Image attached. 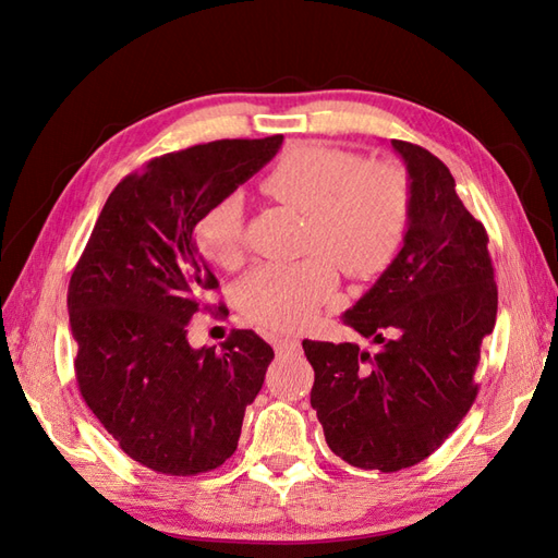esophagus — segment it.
I'll use <instances>...</instances> for the list:
<instances>
[{"mask_svg": "<svg viewBox=\"0 0 558 558\" xmlns=\"http://www.w3.org/2000/svg\"><path fill=\"white\" fill-rule=\"evenodd\" d=\"M271 345H275L277 352H291V350L301 348V341H298V338H291V336H275V338H271Z\"/></svg>", "mask_w": 558, "mask_h": 558, "instance_id": "34e87169", "label": "esophagus"}]
</instances>
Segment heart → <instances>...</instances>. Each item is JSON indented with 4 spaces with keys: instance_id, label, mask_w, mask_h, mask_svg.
<instances>
[{
    "instance_id": "b5f03b06",
    "label": "heart",
    "mask_w": 558,
    "mask_h": 558,
    "mask_svg": "<svg viewBox=\"0 0 558 558\" xmlns=\"http://www.w3.org/2000/svg\"><path fill=\"white\" fill-rule=\"evenodd\" d=\"M263 194L303 213L295 263H265L239 283V305L271 329H298L317 315L336 287V267L369 277L398 253L410 222V180L396 162L360 160L343 148L301 142L289 146L260 180ZM243 213L236 196L215 201L194 227L198 251L229 267L241 257Z\"/></svg>"
}]
</instances>
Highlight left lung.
<instances>
[{"mask_svg":"<svg viewBox=\"0 0 558 558\" xmlns=\"http://www.w3.org/2000/svg\"><path fill=\"white\" fill-rule=\"evenodd\" d=\"M392 148L410 172L404 246L343 315L378 350L303 341L326 445L350 466L384 473L430 457L466 416L497 319L490 239L457 196L452 172L416 144L392 140Z\"/></svg>","mask_w":558,"mask_h":558,"instance_id":"left-lung-1","label":"left lung"}]
</instances>
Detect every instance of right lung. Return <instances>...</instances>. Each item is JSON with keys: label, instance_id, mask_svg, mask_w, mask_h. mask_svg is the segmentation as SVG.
I'll list each match as a JSON object with an SVG mask.
<instances>
[{"label": "right lung", "instance_id": "right-lung-1", "mask_svg": "<svg viewBox=\"0 0 558 558\" xmlns=\"http://www.w3.org/2000/svg\"><path fill=\"white\" fill-rule=\"evenodd\" d=\"M281 142L220 140L151 158L108 196L68 283L80 396L120 450L156 473L222 466L275 360L251 329L220 350L192 348L186 329L220 289L194 243L196 220Z\"/></svg>", "mask_w": 558, "mask_h": 558}]
</instances>
